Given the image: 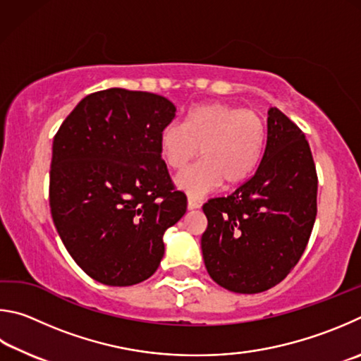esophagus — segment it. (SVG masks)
<instances>
[{"label": "esophagus", "instance_id": "34e87169", "mask_svg": "<svg viewBox=\"0 0 361 361\" xmlns=\"http://www.w3.org/2000/svg\"><path fill=\"white\" fill-rule=\"evenodd\" d=\"M201 204L198 203V201H195L193 198H188V201H187V207H188V211H193V209H198Z\"/></svg>", "mask_w": 361, "mask_h": 361}]
</instances>
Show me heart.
Masks as SVG:
<instances>
[{
	"label": "heart",
	"instance_id": "obj_1",
	"mask_svg": "<svg viewBox=\"0 0 361 361\" xmlns=\"http://www.w3.org/2000/svg\"><path fill=\"white\" fill-rule=\"evenodd\" d=\"M267 147V128L257 114L225 103L200 104L184 125L169 123L158 136L163 161L182 169L197 158L203 161L176 177V185L190 197H203L224 184H244L255 173Z\"/></svg>",
	"mask_w": 361,
	"mask_h": 361
}]
</instances>
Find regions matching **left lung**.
Segmentation results:
<instances>
[{"mask_svg":"<svg viewBox=\"0 0 361 361\" xmlns=\"http://www.w3.org/2000/svg\"><path fill=\"white\" fill-rule=\"evenodd\" d=\"M204 264L235 293H260L287 277L317 216V173L305 133L277 107L268 111L267 147L255 174L203 206Z\"/></svg>","mask_w":361,"mask_h":361,"instance_id":"8db88e82","label":"left lung"}]
</instances>
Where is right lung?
<instances>
[{
	"instance_id": "obj_1",
	"label": "right lung",
	"mask_w": 361,
	"mask_h": 361,
	"mask_svg": "<svg viewBox=\"0 0 361 361\" xmlns=\"http://www.w3.org/2000/svg\"><path fill=\"white\" fill-rule=\"evenodd\" d=\"M174 116L160 94L107 88L82 99L54 137L55 228L73 260L104 286L149 279L164 254V231L187 211L158 149Z\"/></svg>"
}]
</instances>
